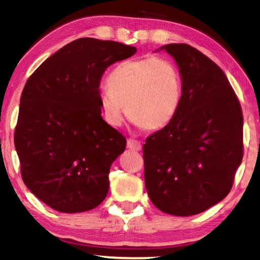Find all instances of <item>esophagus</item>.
<instances>
[{"instance_id": "esophagus-1", "label": "esophagus", "mask_w": 260, "mask_h": 260, "mask_svg": "<svg viewBox=\"0 0 260 260\" xmlns=\"http://www.w3.org/2000/svg\"><path fill=\"white\" fill-rule=\"evenodd\" d=\"M127 147L129 148V150H132V151H140L141 150V144H140L139 140L132 139V138H129V139L127 140Z\"/></svg>"}]
</instances>
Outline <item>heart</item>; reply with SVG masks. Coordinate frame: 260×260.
<instances>
[{
	"mask_svg": "<svg viewBox=\"0 0 260 260\" xmlns=\"http://www.w3.org/2000/svg\"><path fill=\"white\" fill-rule=\"evenodd\" d=\"M108 89L100 103L105 120L120 126L126 114L146 131L168 126L177 115L183 99V79L174 61L148 57L120 63L107 78Z\"/></svg>",
	"mask_w": 260,
	"mask_h": 260,
	"instance_id": "heart-1",
	"label": "heart"
}]
</instances>
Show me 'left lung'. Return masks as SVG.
<instances>
[{"instance_id":"8db88e82","label":"left lung","mask_w":260,"mask_h":260,"mask_svg":"<svg viewBox=\"0 0 260 260\" xmlns=\"http://www.w3.org/2000/svg\"><path fill=\"white\" fill-rule=\"evenodd\" d=\"M161 48L178 64L183 99L177 115L144 145L145 186L159 210L196 215L233 186L244 155L243 110L226 75L186 44Z\"/></svg>"}]
</instances>
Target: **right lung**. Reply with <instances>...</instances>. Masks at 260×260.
<instances>
[{"instance_id":"right-lung-1","label":"right lung","mask_w":260,"mask_h":260,"mask_svg":"<svg viewBox=\"0 0 260 260\" xmlns=\"http://www.w3.org/2000/svg\"><path fill=\"white\" fill-rule=\"evenodd\" d=\"M137 48L81 38L47 58L27 79L14 144L27 188L61 213L94 209L106 199L112 162L126 138L101 116L105 71Z\"/></svg>"}]
</instances>
